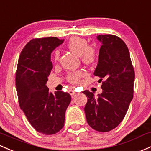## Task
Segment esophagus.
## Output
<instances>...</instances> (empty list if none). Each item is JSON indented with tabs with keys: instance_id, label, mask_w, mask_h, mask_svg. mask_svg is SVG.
Segmentation results:
<instances>
[{
	"instance_id": "1",
	"label": "esophagus",
	"mask_w": 151,
	"mask_h": 151,
	"mask_svg": "<svg viewBox=\"0 0 151 151\" xmlns=\"http://www.w3.org/2000/svg\"><path fill=\"white\" fill-rule=\"evenodd\" d=\"M69 93L71 95V96H74V95L76 94L75 91H74V90H72V89H71V90H69Z\"/></svg>"
}]
</instances>
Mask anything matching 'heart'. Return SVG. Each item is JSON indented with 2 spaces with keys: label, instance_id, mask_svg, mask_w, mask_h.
<instances>
[{
  "label": "heart",
  "instance_id": "b5f03b06",
  "mask_svg": "<svg viewBox=\"0 0 151 151\" xmlns=\"http://www.w3.org/2000/svg\"><path fill=\"white\" fill-rule=\"evenodd\" d=\"M67 47L71 52L78 56H80L81 60L83 63L92 65L96 62L97 58L96 49L93 47L89 46L88 41L85 39L79 37H71L68 42ZM53 59L55 62H57L59 59V53L58 51L55 52ZM83 74L84 73L81 71L69 73L67 76V79L71 83L77 84Z\"/></svg>",
  "mask_w": 151,
  "mask_h": 151
}]
</instances>
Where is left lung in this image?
Here are the masks:
<instances>
[{"mask_svg":"<svg viewBox=\"0 0 151 151\" xmlns=\"http://www.w3.org/2000/svg\"><path fill=\"white\" fill-rule=\"evenodd\" d=\"M102 42L94 75L102 82L103 92L95 97L89 90L85 112L88 124L101 132L116 127L124 118L133 98L134 71L128 47L114 35H100ZM103 81H102V80Z\"/></svg>","mask_w":151,"mask_h":151,"instance_id":"left-lung-1","label":"left lung"}]
</instances>
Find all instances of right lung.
Listing matches in <instances>:
<instances>
[{
    "instance_id": "add662e5",
    "label": "right lung",
    "mask_w": 151,
    "mask_h": 151,
    "mask_svg": "<svg viewBox=\"0 0 151 151\" xmlns=\"http://www.w3.org/2000/svg\"><path fill=\"white\" fill-rule=\"evenodd\" d=\"M63 40L53 37L31 40L22 49L16 72L20 108L36 131L48 135L62 129L71 102L68 93L53 94L46 86L53 69L50 55Z\"/></svg>"
}]
</instances>
